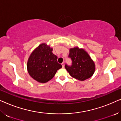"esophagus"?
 Here are the masks:
<instances>
[{
	"label": "esophagus",
	"instance_id": "esophagus-1",
	"mask_svg": "<svg viewBox=\"0 0 121 121\" xmlns=\"http://www.w3.org/2000/svg\"><path fill=\"white\" fill-rule=\"evenodd\" d=\"M62 67L63 68L64 67V62H63L62 63Z\"/></svg>",
	"mask_w": 121,
	"mask_h": 121
}]
</instances>
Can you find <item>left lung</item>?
Wrapping results in <instances>:
<instances>
[{"label": "left lung", "instance_id": "8db88e82", "mask_svg": "<svg viewBox=\"0 0 121 121\" xmlns=\"http://www.w3.org/2000/svg\"><path fill=\"white\" fill-rule=\"evenodd\" d=\"M68 57L72 60V65L65 64V68L73 78L84 81L93 75L95 64L84 49L78 47L70 49Z\"/></svg>", "mask_w": 121, "mask_h": 121}]
</instances>
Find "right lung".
I'll list each match as a JSON object with an SVG mask.
<instances>
[{"label":"right lung","instance_id":"add662e5","mask_svg":"<svg viewBox=\"0 0 121 121\" xmlns=\"http://www.w3.org/2000/svg\"><path fill=\"white\" fill-rule=\"evenodd\" d=\"M52 51L49 46L42 43L31 53L28 59V72L33 79L39 82H48L62 67L58 63L57 56L53 54Z\"/></svg>","mask_w":121,"mask_h":121}]
</instances>
